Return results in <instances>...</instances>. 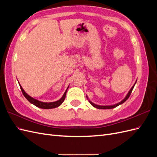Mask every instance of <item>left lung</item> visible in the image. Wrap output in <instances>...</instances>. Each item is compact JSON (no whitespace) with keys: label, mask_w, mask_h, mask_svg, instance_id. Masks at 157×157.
I'll return each instance as SVG.
<instances>
[{"label":"left lung","mask_w":157,"mask_h":157,"mask_svg":"<svg viewBox=\"0 0 157 157\" xmlns=\"http://www.w3.org/2000/svg\"><path fill=\"white\" fill-rule=\"evenodd\" d=\"M135 84H136V83L134 84V86H132V88L130 89V90L129 91V92L128 93V94L126 95V98H125L124 99H123L122 101H121V102H119V103H118L117 104H115V105H110V106H101V105H96V104L93 103H92V102H91V101H90V104H91V105H92V106H94V107L98 108V109H109L115 108V107H116L118 106L119 105H121V104H122V103H124V102L127 100V99H128V98L130 97V94H131V93H132V90H133V89H134V86H135Z\"/></svg>","instance_id":"obj_1"}]
</instances>
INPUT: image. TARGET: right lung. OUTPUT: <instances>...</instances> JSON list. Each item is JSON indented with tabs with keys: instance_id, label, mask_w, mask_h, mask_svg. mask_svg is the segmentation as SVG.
<instances>
[{
	"instance_id": "add662e5",
	"label": "right lung",
	"mask_w": 157,
	"mask_h": 157,
	"mask_svg": "<svg viewBox=\"0 0 157 157\" xmlns=\"http://www.w3.org/2000/svg\"><path fill=\"white\" fill-rule=\"evenodd\" d=\"M20 88L21 90V92L23 94V96H25V98L30 103L33 104V105H35L37 107H39V108H41V109H46L56 108V107H59L60 105H61V103H62L63 102V101L65 100L66 93H67V89L69 88L68 87L67 89L66 90V91L65 92L62 98H61L60 99H59L58 101H54V102H50V103H45V102H42V101H38V100H36V99L31 98V96H29V95L25 93V92L24 91V90H23V89L22 88V87L20 86Z\"/></svg>"
}]
</instances>
